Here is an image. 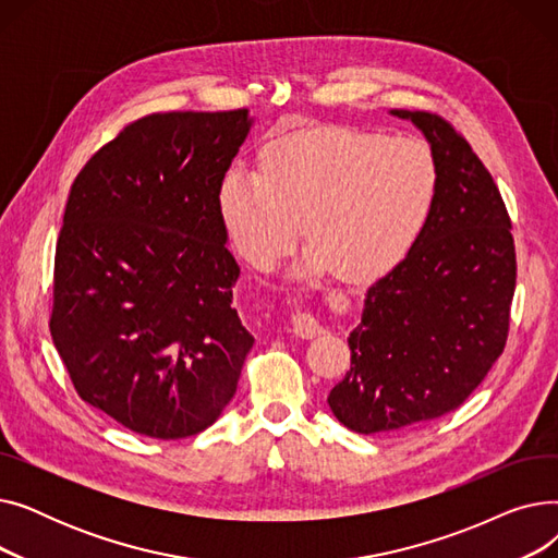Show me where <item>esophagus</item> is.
Listing matches in <instances>:
<instances>
[{"label": "esophagus", "instance_id": "34e87169", "mask_svg": "<svg viewBox=\"0 0 558 558\" xmlns=\"http://www.w3.org/2000/svg\"><path fill=\"white\" fill-rule=\"evenodd\" d=\"M291 328H294L296 337H303V339H312V337L324 332V326L318 324V318L303 310H296L294 314H291Z\"/></svg>", "mask_w": 558, "mask_h": 558}]
</instances>
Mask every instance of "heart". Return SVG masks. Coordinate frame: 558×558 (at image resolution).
Here are the masks:
<instances>
[{"label":"heart","instance_id":"heart-1","mask_svg":"<svg viewBox=\"0 0 558 558\" xmlns=\"http://www.w3.org/2000/svg\"><path fill=\"white\" fill-rule=\"evenodd\" d=\"M438 165L416 137L312 129L267 144L259 171L232 167L219 187L230 242L271 269L301 238L305 271L348 282L383 278L412 253L434 213Z\"/></svg>","mask_w":558,"mask_h":558}]
</instances>
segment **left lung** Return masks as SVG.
<instances>
[{
    "label": "left lung",
    "mask_w": 558,
    "mask_h": 558,
    "mask_svg": "<svg viewBox=\"0 0 558 558\" xmlns=\"http://www.w3.org/2000/svg\"><path fill=\"white\" fill-rule=\"evenodd\" d=\"M423 131L438 196L421 240L368 287L350 332L332 414L360 434L434 421L471 396L502 355L515 291L507 205L463 135L425 110H391Z\"/></svg>",
    "instance_id": "1"
}]
</instances>
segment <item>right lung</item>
Masks as SVG:
<instances>
[{
  "instance_id": "1",
  "label": "right lung",
  "mask_w": 558,
  "mask_h": 558,
  "mask_svg": "<svg viewBox=\"0 0 558 558\" xmlns=\"http://www.w3.org/2000/svg\"><path fill=\"white\" fill-rule=\"evenodd\" d=\"M251 124L246 108L146 114L72 183L49 330L76 393L131 432L194 436L238 391L255 339L219 187Z\"/></svg>"
}]
</instances>
